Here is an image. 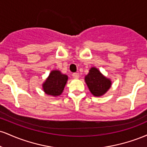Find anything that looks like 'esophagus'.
<instances>
[{
    "mask_svg": "<svg viewBox=\"0 0 147 147\" xmlns=\"http://www.w3.org/2000/svg\"><path fill=\"white\" fill-rule=\"evenodd\" d=\"M72 77H73L74 78H75V79H78L79 77V73H77V72H74V73L72 74Z\"/></svg>",
    "mask_w": 147,
    "mask_h": 147,
    "instance_id": "34e87169",
    "label": "esophagus"
}]
</instances>
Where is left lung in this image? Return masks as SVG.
Here are the masks:
<instances>
[{"label":"left lung","mask_w":147,"mask_h":147,"mask_svg":"<svg viewBox=\"0 0 147 147\" xmlns=\"http://www.w3.org/2000/svg\"><path fill=\"white\" fill-rule=\"evenodd\" d=\"M85 81L89 90L93 95L102 96L110 88L111 82L95 68H90L85 77Z\"/></svg>","instance_id":"left-lung-1"}]
</instances>
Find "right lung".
Returning a JSON list of instances; mask_svg holds the SVG:
<instances>
[{
  "instance_id": "obj_1",
  "label": "right lung",
  "mask_w": 147,
  "mask_h": 147,
  "mask_svg": "<svg viewBox=\"0 0 147 147\" xmlns=\"http://www.w3.org/2000/svg\"><path fill=\"white\" fill-rule=\"evenodd\" d=\"M67 80L68 76L63 75L59 70H53L43 84V90L49 95H60L63 92Z\"/></svg>"
}]
</instances>
